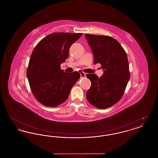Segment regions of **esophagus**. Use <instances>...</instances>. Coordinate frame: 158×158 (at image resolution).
Wrapping results in <instances>:
<instances>
[{"mask_svg":"<svg viewBox=\"0 0 158 158\" xmlns=\"http://www.w3.org/2000/svg\"><path fill=\"white\" fill-rule=\"evenodd\" d=\"M79 73H80V75H81V77H85L86 76V73H84L82 71H80Z\"/></svg>","mask_w":158,"mask_h":158,"instance_id":"esophagus-1","label":"esophagus"}]
</instances>
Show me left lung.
<instances>
[{
  "label": "left lung",
  "instance_id": "left-lung-1",
  "mask_svg": "<svg viewBox=\"0 0 158 158\" xmlns=\"http://www.w3.org/2000/svg\"><path fill=\"white\" fill-rule=\"evenodd\" d=\"M85 35L93 52L94 63H99L104 70L100 77L86 75L91 82L86 98L91 105L105 109L120 100L130 79L127 54L118 41L110 36Z\"/></svg>",
  "mask_w": 158,
  "mask_h": 158
}]
</instances>
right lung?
Masks as SVG:
<instances>
[{
  "instance_id": "right-lung-1",
  "label": "right lung",
  "mask_w": 158,
  "mask_h": 158,
  "mask_svg": "<svg viewBox=\"0 0 158 158\" xmlns=\"http://www.w3.org/2000/svg\"><path fill=\"white\" fill-rule=\"evenodd\" d=\"M82 33L55 32L42 39L31 56L27 76L38 101L55 107L66 101L80 78L78 72L66 73L60 64L68 59L69 49Z\"/></svg>"
}]
</instances>
